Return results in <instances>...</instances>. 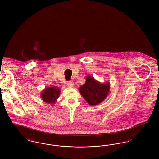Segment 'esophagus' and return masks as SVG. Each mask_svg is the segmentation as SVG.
Instances as JSON below:
<instances>
[{"instance_id":"obj_1","label":"esophagus","mask_w":159,"mask_h":159,"mask_svg":"<svg viewBox=\"0 0 159 159\" xmlns=\"http://www.w3.org/2000/svg\"><path fill=\"white\" fill-rule=\"evenodd\" d=\"M67 85L69 87H73L74 86V82L73 81H69L67 82Z\"/></svg>"}]
</instances>
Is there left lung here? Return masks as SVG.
<instances>
[{
  "mask_svg": "<svg viewBox=\"0 0 159 159\" xmlns=\"http://www.w3.org/2000/svg\"><path fill=\"white\" fill-rule=\"evenodd\" d=\"M79 91L90 106H95L102 102L109 95L110 83H101L91 75H87L85 84L81 86Z\"/></svg>",
  "mask_w": 159,
  "mask_h": 159,
  "instance_id": "left-lung-1",
  "label": "left lung"
}]
</instances>
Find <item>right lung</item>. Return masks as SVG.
I'll list each match as a JSON object with an SVG mask.
<instances>
[{"instance_id":"right-lung-1","label":"right lung","mask_w":159,"mask_h":159,"mask_svg":"<svg viewBox=\"0 0 159 159\" xmlns=\"http://www.w3.org/2000/svg\"><path fill=\"white\" fill-rule=\"evenodd\" d=\"M60 95V89L58 87H47L41 93V98L44 102L53 104H55Z\"/></svg>"}]
</instances>
